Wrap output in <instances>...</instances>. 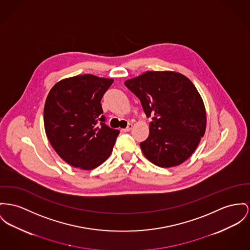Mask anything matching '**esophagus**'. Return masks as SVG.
Instances as JSON below:
<instances>
[{
	"instance_id": "esophagus-1",
	"label": "esophagus",
	"mask_w": 250,
	"mask_h": 250,
	"mask_svg": "<svg viewBox=\"0 0 250 250\" xmlns=\"http://www.w3.org/2000/svg\"><path fill=\"white\" fill-rule=\"evenodd\" d=\"M132 129H133V124L129 123V124H128V126H127L125 129H123L122 131H124V132H129V131H131Z\"/></svg>"
}]
</instances>
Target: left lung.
<instances>
[{
  "mask_svg": "<svg viewBox=\"0 0 250 250\" xmlns=\"http://www.w3.org/2000/svg\"><path fill=\"white\" fill-rule=\"evenodd\" d=\"M151 117L148 138L140 143L156 166L182 164L196 150L207 125L205 105L193 83L175 72L149 71L125 82Z\"/></svg>",
  "mask_w": 250,
  "mask_h": 250,
  "instance_id": "left-lung-1",
  "label": "left lung"
}]
</instances>
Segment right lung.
Masks as SVG:
<instances>
[{"instance_id": "right-lung-1", "label": "right lung", "mask_w": 250, "mask_h": 250, "mask_svg": "<svg viewBox=\"0 0 250 250\" xmlns=\"http://www.w3.org/2000/svg\"><path fill=\"white\" fill-rule=\"evenodd\" d=\"M113 83L86 74L62 80L51 89L43 111L45 133L69 165L92 169L110 156L119 131L105 124L100 101Z\"/></svg>"}]
</instances>
